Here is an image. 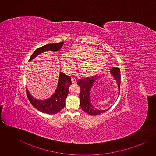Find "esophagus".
I'll list each match as a JSON object with an SVG mask.
<instances>
[{"label":"esophagus","mask_w":156,"mask_h":156,"mask_svg":"<svg viewBox=\"0 0 156 156\" xmlns=\"http://www.w3.org/2000/svg\"><path fill=\"white\" fill-rule=\"evenodd\" d=\"M71 82H72L73 83H76V80L74 78L72 77V78H71Z\"/></svg>","instance_id":"34e87169"}]
</instances>
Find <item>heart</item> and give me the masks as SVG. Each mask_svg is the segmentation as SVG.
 <instances>
[{
	"instance_id": "b5f03b06",
	"label": "heart",
	"mask_w": 156,
	"mask_h": 156,
	"mask_svg": "<svg viewBox=\"0 0 156 156\" xmlns=\"http://www.w3.org/2000/svg\"><path fill=\"white\" fill-rule=\"evenodd\" d=\"M106 55L98 50L83 45H73L68 53L61 55L63 69L70 73L77 62L79 74L83 77H90L99 74L107 63Z\"/></svg>"
}]
</instances>
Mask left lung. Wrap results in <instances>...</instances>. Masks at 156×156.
<instances>
[{"label":"left lung","mask_w":156,"mask_h":156,"mask_svg":"<svg viewBox=\"0 0 156 156\" xmlns=\"http://www.w3.org/2000/svg\"><path fill=\"white\" fill-rule=\"evenodd\" d=\"M111 72L115 77V79L116 80V82L118 85L119 89V95L120 92V85H121V73L120 69L118 68L113 67L111 69ZM96 79H94L93 78L87 77L85 79H80L77 81V85L80 88V92L79 95L80 98V104L82 109L89 115H97L101 113H103L106 111H101L95 109L92 105L90 104V91L93 85L94 82Z\"/></svg>","instance_id":"left-lung-1"}]
</instances>
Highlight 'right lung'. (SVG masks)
Segmentation results:
<instances>
[{
    "mask_svg": "<svg viewBox=\"0 0 156 156\" xmlns=\"http://www.w3.org/2000/svg\"><path fill=\"white\" fill-rule=\"evenodd\" d=\"M64 44L63 42L45 45L37 48L31 55L29 61L40 53L46 51H58ZM72 84L71 77L64 73H60L58 88L53 95L45 100H38L34 98L26 89L27 97L30 103L39 111L48 114H56L61 111L65 106L66 99L68 94L69 87Z\"/></svg>",
    "mask_w": 156,
    "mask_h": 156,
    "instance_id": "obj_1",
    "label": "right lung"
}]
</instances>
